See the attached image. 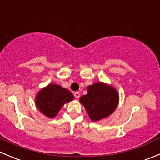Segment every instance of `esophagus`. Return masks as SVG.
Returning a JSON list of instances; mask_svg holds the SVG:
<instances>
[{
    "label": "esophagus",
    "instance_id": "1",
    "mask_svg": "<svg viewBox=\"0 0 160 160\" xmlns=\"http://www.w3.org/2000/svg\"><path fill=\"white\" fill-rule=\"evenodd\" d=\"M74 96H75L76 98H80V92H78V91L75 92V93H74Z\"/></svg>",
    "mask_w": 160,
    "mask_h": 160
}]
</instances>
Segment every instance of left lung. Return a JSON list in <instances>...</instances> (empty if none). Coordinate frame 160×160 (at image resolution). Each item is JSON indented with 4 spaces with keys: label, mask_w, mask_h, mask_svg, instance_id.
Returning a JSON list of instances; mask_svg holds the SVG:
<instances>
[{
    "label": "left lung",
    "mask_w": 160,
    "mask_h": 160,
    "mask_svg": "<svg viewBox=\"0 0 160 160\" xmlns=\"http://www.w3.org/2000/svg\"><path fill=\"white\" fill-rule=\"evenodd\" d=\"M88 94L83 95L80 101L93 122L108 117L117 108L118 94L112 87L96 83L88 87Z\"/></svg>",
    "instance_id": "1"
}]
</instances>
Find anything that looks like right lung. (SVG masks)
I'll list each match as a JSON object with an SVG mask.
<instances>
[{
	"mask_svg": "<svg viewBox=\"0 0 160 160\" xmlns=\"http://www.w3.org/2000/svg\"><path fill=\"white\" fill-rule=\"evenodd\" d=\"M70 91L57 84H49L38 93L35 99L40 111L49 118H54L67 102L73 100Z\"/></svg>",
	"mask_w": 160,
	"mask_h": 160,
	"instance_id": "add662e5",
	"label": "right lung"
}]
</instances>
